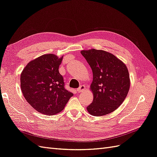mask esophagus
I'll list each match as a JSON object with an SVG mask.
<instances>
[{"label": "esophagus", "instance_id": "obj_1", "mask_svg": "<svg viewBox=\"0 0 157 157\" xmlns=\"http://www.w3.org/2000/svg\"><path fill=\"white\" fill-rule=\"evenodd\" d=\"M85 90H86L85 86H84V85H81V86H80L77 89V91L78 92H84V91H85Z\"/></svg>", "mask_w": 157, "mask_h": 157}]
</instances>
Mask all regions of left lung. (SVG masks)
Listing matches in <instances>:
<instances>
[{"label":"left lung","mask_w":157,"mask_h":157,"mask_svg":"<svg viewBox=\"0 0 157 157\" xmlns=\"http://www.w3.org/2000/svg\"><path fill=\"white\" fill-rule=\"evenodd\" d=\"M82 56L90 66L93 80L90 90L92 102L87 107L94 116L107 115L123 103L130 88L129 71L125 63L104 50H82Z\"/></svg>","instance_id":"obj_1"}]
</instances>
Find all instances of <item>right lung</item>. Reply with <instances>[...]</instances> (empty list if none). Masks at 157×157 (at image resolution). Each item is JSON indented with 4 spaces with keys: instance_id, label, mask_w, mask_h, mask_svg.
<instances>
[{
    "instance_id": "right-lung-1",
    "label": "right lung",
    "mask_w": 157,
    "mask_h": 157,
    "mask_svg": "<svg viewBox=\"0 0 157 157\" xmlns=\"http://www.w3.org/2000/svg\"><path fill=\"white\" fill-rule=\"evenodd\" d=\"M63 56L45 54L29 61L20 75L21 90L25 99L36 111L48 116L61 112L72 92L64 87L59 68Z\"/></svg>"
}]
</instances>
